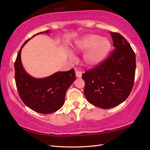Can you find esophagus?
Listing matches in <instances>:
<instances>
[{
	"mask_svg": "<svg viewBox=\"0 0 150 150\" xmlns=\"http://www.w3.org/2000/svg\"><path fill=\"white\" fill-rule=\"evenodd\" d=\"M76 76L77 78H81V77H82V72H80V71H76Z\"/></svg>",
	"mask_w": 150,
	"mask_h": 150,
	"instance_id": "obj_1",
	"label": "esophagus"
}]
</instances>
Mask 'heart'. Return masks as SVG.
<instances>
[{
    "label": "heart",
    "mask_w": 150,
    "mask_h": 150,
    "mask_svg": "<svg viewBox=\"0 0 150 150\" xmlns=\"http://www.w3.org/2000/svg\"><path fill=\"white\" fill-rule=\"evenodd\" d=\"M111 47V42L107 38L96 34H89L76 42L74 51L84 52L83 56L84 64L88 67H94L103 61Z\"/></svg>",
    "instance_id": "1"
}]
</instances>
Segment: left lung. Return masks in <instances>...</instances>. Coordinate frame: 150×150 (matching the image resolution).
Returning <instances> with one entry per match:
<instances>
[{
  "label": "left lung",
  "mask_w": 150,
  "mask_h": 150,
  "mask_svg": "<svg viewBox=\"0 0 150 150\" xmlns=\"http://www.w3.org/2000/svg\"><path fill=\"white\" fill-rule=\"evenodd\" d=\"M110 34L114 51L98 66L82 74L86 99L103 109L125 101L133 89L135 76L136 56L133 49L120 34Z\"/></svg>",
  "instance_id": "obj_1"
}]
</instances>
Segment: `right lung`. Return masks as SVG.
<instances>
[{"label":"right lung","instance_id":"right-lung-1","mask_svg":"<svg viewBox=\"0 0 150 150\" xmlns=\"http://www.w3.org/2000/svg\"><path fill=\"white\" fill-rule=\"evenodd\" d=\"M49 32L44 31V33ZM42 33L44 32L36 34L31 38ZM31 38L22 45L14 63L16 87L21 99L27 106L42 114H50L59 110L64 104L67 90L76 79L75 71L71 69L57 72L42 79L33 78L27 73L22 64L21 54L22 48Z\"/></svg>","mask_w":150,"mask_h":150}]
</instances>
